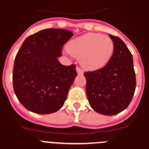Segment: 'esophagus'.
I'll return each mask as SVG.
<instances>
[{
    "label": "esophagus",
    "instance_id": "esophagus-1",
    "mask_svg": "<svg viewBox=\"0 0 149 149\" xmlns=\"http://www.w3.org/2000/svg\"><path fill=\"white\" fill-rule=\"evenodd\" d=\"M76 70H77V72L78 74H84V70L81 69L80 67H79V66H77V68H76Z\"/></svg>",
    "mask_w": 149,
    "mask_h": 149
}]
</instances>
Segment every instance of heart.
<instances>
[{
	"mask_svg": "<svg viewBox=\"0 0 149 149\" xmlns=\"http://www.w3.org/2000/svg\"><path fill=\"white\" fill-rule=\"evenodd\" d=\"M114 52V43L108 36L88 33L72 40L68 45V52L80 58L84 67L97 69L109 62Z\"/></svg>",
	"mask_w": 149,
	"mask_h": 149,
	"instance_id": "b5f03b06",
	"label": "heart"
}]
</instances>
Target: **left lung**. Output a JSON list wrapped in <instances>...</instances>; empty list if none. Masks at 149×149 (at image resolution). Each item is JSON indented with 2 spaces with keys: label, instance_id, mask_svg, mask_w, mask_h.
<instances>
[{
  "label": "left lung",
  "instance_id": "8db88e82",
  "mask_svg": "<svg viewBox=\"0 0 149 149\" xmlns=\"http://www.w3.org/2000/svg\"><path fill=\"white\" fill-rule=\"evenodd\" d=\"M109 37L114 43V52L109 62L101 69L84 73L90 106L103 115H114L126 109L136 88L132 53L120 38Z\"/></svg>",
  "mask_w": 149,
  "mask_h": 149
}]
</instances>
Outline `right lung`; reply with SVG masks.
Masks as SVG:
<instances>
[{"label":"right lung","instance_id":"obj_1","mask_svg":"<svg viewBox=\"0 0 149 149\" xmlns=\"http://www.w3.org/2000/svg\"><path fill=\"white\" fill-rule=\"evenodd\" d=\"M72 36L69 30L46 29L29 36L20 46L12 82L16 97L29 111L51 114L63 106L77 74L75 65H62L58 58Z\"/></svg>","mask_w":149,"mask_h":149}]
</instances>
